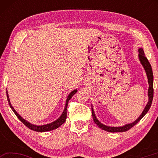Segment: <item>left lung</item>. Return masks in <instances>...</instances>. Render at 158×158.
<instances>
[{"mask_svg":"<svg viewBox=\"0 0 158 158\" xmlns=\"http://www.w3.org/2000/svg\"><path fill=\"white\" fill-rule=\"evenodd\" d=\"M138 52H139V61L141 65L143 67L144 70L146 72L147 78H148V83L149 85L148 87V103L146 104V105L144 108L143 111H142V113L138 117V118L135 120V121L131 123H128L123 125V126H121V127H111V126H108V125H104L98 121V119L97 118V117L95 116L94 110H93V105H92V116H93V121L97 124L98 126L102 130H104L105 131H107V132H126L128 130H130L131 127H132L134 125H135L137 123L140 121V120L142 118L145 116V115L147 114V112L148 111L149 109L151 108V104H152V101H153V70H152V68L150 63L148 62V59L146 57L145 54H144V52L142 48H139L138 49Z\"/></svg>","mask_w":158,"mask_h":158,"instance_id":"8db88e82","label":"left lung"}]
</instances>
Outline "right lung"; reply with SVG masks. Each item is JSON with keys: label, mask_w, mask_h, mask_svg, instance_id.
Returning <instances> with one entry per match:
<instances>
[{"label": "right lung", "mask_w": 158, "mask_h": 158, "mask_svg": "<svg viewBox=\"0 0 158 158\" xmlns=\"http://www.w3.org/2000/svg\"><path fill=\"white\" fill-rule=\"evenodd\" d=\"M77 92V90L75 89V90H73V91H72L68 95V98H67V100H66V103H65V108H64V110L63 111L62 114L60 115V117L58 118L57 120H56V121H54L52 123H48V124H46V125H33V124H32V123H29L28 121H26V120H25L24 118H23L21 117L20 115L17 113V111H16V110L14 109V107H13V106H12L11 102H10V98H9L8 92H7V90L6 91V93H7V101H8V103H9V105L10 106V108L12 109V110L13 111H14V113L15 114L16 116H17L18 118L19 119L20 121L22 122L26 127H28L29 129H31V130H33V131H36V132H48V131H51V130L56 129V128L59 127L61 125L63 124L65 122L66 118H67V108H68V102Z\"/></svg>", "instance_id": "add662e5"}]
</instances>
